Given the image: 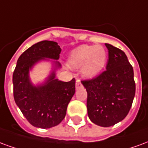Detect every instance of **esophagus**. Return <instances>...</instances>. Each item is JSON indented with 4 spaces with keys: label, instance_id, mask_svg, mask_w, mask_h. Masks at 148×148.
Returning a JSON list of instances; mask_svg holds the SVG:
<instances>
[{
    "label": "esophagus",
    "instance_id": "obj_1",
    "mask_svg": "<svg viewBox=\"0 0 148 148\" xmlns=\"http://www.w3.org/2000/svg\"><path fill=\"white\" fill-rule=\"evenodd\" d=\"M82 85L81 83V82L79 79H77L76 80V84H75V87H76V90H79L80 88H82Z\"/></svg>",
    "mask_w": 148,
    "mask_h": 148
}]
</instances>
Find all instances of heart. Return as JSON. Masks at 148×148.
Masks as SVG:
<instances>
[{
	"label": "heart",
	"instance_id": "b5f03b06",
	"mask_svg": "<svg viewBox=\"0 0 148 148\" xmlns=\"http://www.w3.org/2000/svg\"><path fill=\"white\" fill-rule=\"evenodd\" d=\"M107 58V51L102 46L81 45L71 52L68 62L73 68L83 66L82 75L86 78H93L105 67Z\"/></svg>",
	"mask_w": 148,
	"mask_h": 148
}]
</instances>
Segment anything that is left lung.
<instances>
[{
  "label": "left lung",
  "mask_w": 148,
  "mask_h": 148,
  "mask_svg": "<svg viewBox=\"0 0 148 148\" xmlns=\"http://www.w3.org/2000/svg\"><path fill=\"white\" fill-rule=\"evenodd\" d=\"M106 71L91 80L82 81L87 91V111L90 121L110 127L123 121L130 110L136 93L133 68L125 53L111 44Z\"/></svg>",
  "instance_id": "left-lung-1"
}]
</instances>
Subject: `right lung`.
Instances as JSON below:
<instances>
[{
  "label": "right lung",
  "instance_id": "add662e5",
  "mask_svg": "<svg viewBox=\"0 0 148 148\" xmlns=\"http://www.w3.org/2000/svg\"><path fill=\"white\" fill-rule=\"evenodd\" d=\"M61 51L56 42L44 40L30 47L18 58L12 75L15 102L34 127L50 128L60 124L75 93L74 78L70 82L55 78V71L61 68L58 62ZM40 61H51L53 70L43 84L35 86L29 71Z\"/></svg>",
  "mask_w": 148,
  "mask_h": 148
}]
</instances>
